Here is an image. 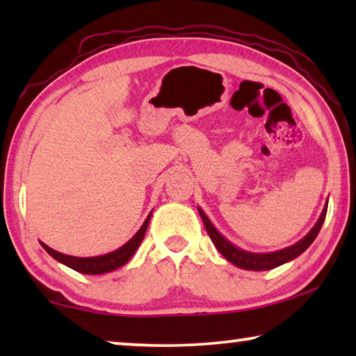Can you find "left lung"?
Segmentation results:
<instances>
[{"instance_id":"left-lung-1","label":"left lung","mask_w":356,"mask_h":356,"mask_svg":"<svg viewBox=\"0 0 356 356\" xmlns=\"http://www.w3.org/2000/svg\"><path fill=\"white\" fill-rule=\"evenodd\" d=\"M325 213H327V204L324 206L323 212H321L319 220L316 222V225L313 228H311V232L303 238V240L295 243V245L285 248V250L274 251V252H250V251L240 250V248L232 245L225 236H222L217 228L212 225V222L209 220L206 213L199 209V216L202 218L204 227H206L209 236H211V240L213 245H216L217 250L220 251V254L225 257L227 261H230L232 264H235L236 267H241V269H246V270H269V269H274V267L285 264V262H289L291 259H295V257H298L301 252L308 250L311 243L316 240V236H318L321 227H323L324 223Z\"/></svg>"}]
</instances>
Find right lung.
<instances>
[{"label":"right lung","mask_w":356,"mask_h":356,"mask_svg":"<svg viewBox=\"0 0 356 356\" xmlns=\"http://www.w3.org/2000/svg\"><path fill=\"white\" fill-rule=\"evenodd\" d=\"M149 220H150V213H149V217L145 218L143 227L139 228L138 233H136V235L131 238L126 245H123L116 251H111V252H108V254H104V256L76 257V256H67V254H63V252L51 250L50 246L43 245V243H42V246L45 248V251L48 252V254H50L51 257H55L58 262H61V264H65L67 267H71V269L81 272V274H89V275L106 274V272H111V270L118 269V267H121V266H124L126 262L131 259V256L134 254L136 250H138L139 245L144 240L145 230H147V227H149Z\"/></svg>","instance_id":"right-lung-1"}]
</instances>
